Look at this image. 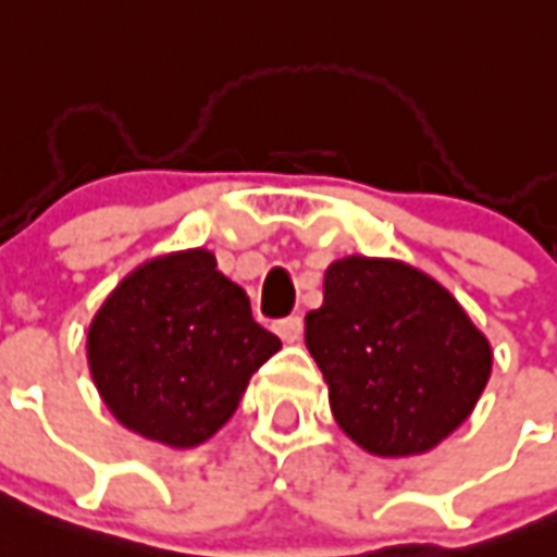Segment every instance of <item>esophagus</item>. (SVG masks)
<instances>
[{
    "instance_id": "esophagus-1",
    "label": "esophagus",
    "mask_w": 557,
    "mask_h": 557,
    "mask_svg": "<svg viewBox=\"0 0 557 557\" xmlns=\"http://www.w3.org/2000/svg\"><path fill=\"white\" fill-rule=\"evenodd\" d=\"M301 317H284L275 322V334L284 339V343H299L301 337Z\"/></svg>"
}]
</instances>
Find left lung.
Instances as JSON below:
<instances>
[{
	"mask_svg": "<svg viewBox=\"0 0 557 557\" xmlns=\"http://www.w3.org/2000/svg\"><path fill=\"white\" fill-rule=\"evenodd\" d=\"M337 424L377 456H416L476 407L491 346L459 301L400 261L351 256L325 273V301L305 317Z\"/></svg>",
	"mask_w": 557,
	"mask_h": 557,
	"instance_id": "obj_1",
	"label": "left lung"
}]
</instances>
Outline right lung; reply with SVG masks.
<instances>
[{"label": "right lung", "instance_id": "1", "mask_svg": "<svg viewBox=\"0 0 557 557\" xmlns=\"http://www.w3.org/2000/svg\"><path fill=\"white\" fill-rule=\"evenodd\" d=\"M278 348L282 339L258 325L247 293L206 249L133 270L86 337L103 404L133 433L171 447L218 433Z\"/></svg>", "mask_w": 557, "mask_h": 557}]
</instances>
